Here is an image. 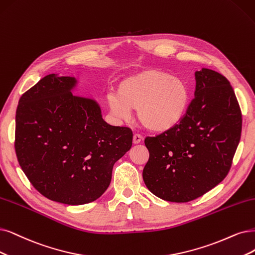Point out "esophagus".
<instances>
[{"instance_id": "1", "label": "esophagus", "mask_w": 255, "mask_h": 255, "mask_svg": "<svg viewBox=\"0 0 255 255\" xmlns=\"http://www.w3.org/2000/svg\"><path fill=\"white\" fill-rule=\"evenodd\" d=\"M140 140H142V135L137 133L133 135V144H138L140 143Z\"/></svg>"}]
</instances>
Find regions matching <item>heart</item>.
Wrapping results in <instances>:
<instances>
[{
    "label": "heart",
    "instance_id": "b5f03b06",
    "mask_svg": "<svg viewBox=\"0 0 255 255\" xmlns=\"http://www.w3.org/2000/svg\"><path fill=\"white\" fill-rule=\"evenodd\" d=\"M191 98L184 80L156 69H147L123 80L119 91H109L106 102L119 120H129L137 109L139 122L150 131L165 132L186 115Z\"/></svg>",
    "mask_w": 255,
    "mask_h": 255
}]
</instances>
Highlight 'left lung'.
I'll list each match as a JSON object with an SVG mask.
<instances>
[{
    "label": "left lung",
    "instance_id": "left-lung-1",
    "mask_svg": "<svg viewBox=\"0 0 255 255\" xmlns=\"http://www.w3.org/2000/svg\"><path fill=\"white\" fill-rule=\"evenodd\" d=\"M194 99L183 120L146 137L149 159L143 180L159 199L186 203L228 174L242 133V112L230 82L208 68L195 71Z\"/></svg>",
    "mask_w": 255,
    "mask_h": 255
}]
</instances>
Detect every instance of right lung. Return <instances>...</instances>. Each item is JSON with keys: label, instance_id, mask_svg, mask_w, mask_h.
I'll use <instances>...</instances> for the list:
<instances>
[{"label": "right lung", "instance_id": "right-lung-1", "mask_svg": "<svg viewBox=\"0 0 255 255\" xmlns=\"http://www.w3.org/2000/svg\"><path fill=\"white\" fill-rule=\"evenodd\" d=\"M80 80L46 75L18 101L15 152L35 189L51 201L84 205L111 182L113 165L132 146V131L104 121L100 104L74 96Z\"/></svg>", "mask_w": 255, "mask_h": 255}]
</instances>
